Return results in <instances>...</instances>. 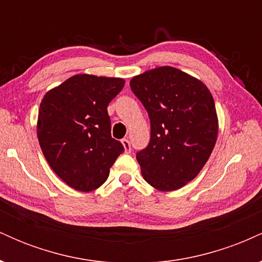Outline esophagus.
<instances>
[{"instance_id":"34e87169","label":"esophagus","mask_w":262,"mask_h":262,"mask_svg":"<svg viewBox=\"0 0 262 262\" xmlns=\"http://www.w3.org/2000/svg\"><path fill=\"white\" fill-rule=\"evenodd\" d=\"M122 144H123V146H124L125 152H130L132 148H130V143H129L128 138H124V139H122Z\"/></svg>"}]
</instances>
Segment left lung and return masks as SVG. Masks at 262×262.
<instances>
[{
    "label": "left lung",
    "instance_id": "8db88e82",
    "mask_svg": "<svg viewBox=\"0 0 262 262\" xmlns=\"http://www.w3.org/2000/svg\"><path fill=\"white\" fill-rule=\"evenodd\" d=\"M130 89L150 118V141L137 152L144 180L159 191H175L193 180L214 148L218 118L202 81L172 66L134 76Z\"/></svg>",
    "mask_w": 262,
    "mask_h": 262
}]
</instances>
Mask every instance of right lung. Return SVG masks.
Masks as SVG:
<instances>
[{"label":"right lung","instance_id":"add662e5","mask_svg":"<svg viewBox=\"0 0 262 262\" xmlns=\"http://www.w3.org/2000/svg\"><path fill=\"white\" fill-rule=\"evenodd\" d=\"M119 77L75 75L45 93L38 114L41 151L66 185L90 192L106 182L124 151L111 135L107 107L122 91Z\"/></svg>","mask_w":262,"mask_h":262}]
</instances>
